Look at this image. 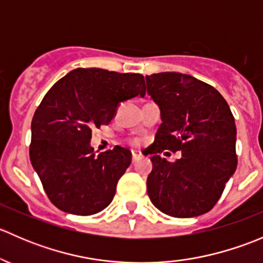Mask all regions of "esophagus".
<instances>
[{"instance_id": "34e87169", "label": "esophagus", "mask_w": 263, "mask_h": 263, "mask_svg": "<svg viewBox=\"0 0 263 263\" xmlns=\"http://www.w3.org/2000/svg\"><path fill=\"white\" fill-rule=\"evenodd\" d=\"M140 156H141V155H140V154L137 153V151H132V161H134V163H135V161L139 160Z\"/></svg>"}]
</instances>
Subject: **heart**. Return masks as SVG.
<instances>
[{"label":"heart","instance_id":"obj_1","mask_svg":"<svg viewBox=\"0 0 263 263\" xmlns=\"http://www.w3.org/2000/svg\"><path fill=\"white\" fill-rule=\"evenodd\" d=\"M132 144H134V145H137V144H139V142H137V140H132Z\"/></svg>","mask_w":263,"mask_h":263}]
</instances>
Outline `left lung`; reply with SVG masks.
<instances>
[{"label":"left lung","mask_w":263,"mask_h":263,"mask_svg":"<svg viewBox=\"0 0 263 263\" xmlns=\"http://www.w3.org/2000/svg\"><path fill=\"white\" fill-rule=\"evenodd\" d=\"M146 85L161 116L150 146L148 197L169 216L206 214L237 169V128L229 105L211 85L184 73H153ZM165 149L182 151V158L171 163L160 155Z\"/></svg>","instance_id":"8db88e82"}]
</instances>
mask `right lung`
<instances>
[{
    "label": "right lung",
    "mask_w": 263,
    "mask_h": 263,
    "mask_svg": "<svg viewBox=\"0 0 263 263\" xmlns=\"http://www.w3.org/2000/svg\"><path fill=\"white\" fill-rule=\"evenodd\" d=\"M145 92L140 73L76 68L44 95L31 121L29 154L55 208L86 216L112 202L131 151L116 146L95 155L91 129L109 123L119 103Z\"/></svg>",
    "instance_id": "add662e5"
}]
</instances>
